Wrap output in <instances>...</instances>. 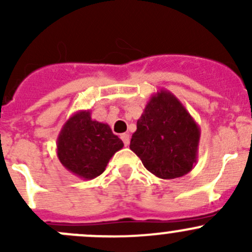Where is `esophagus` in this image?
Wrapping results in <instances>:
<instances>
[{"label": "esophagus", "instance_id": "esophagus-1", "mask_svg": "<svg viewBox=\"0 0 252 252\" xmlns=\"http://www.w3.org/2000/svg\"><path fill=\"white\" fill-rule=\"evenodd\" d=\"M121 139H122V140H123L124 145H126V146H128L129 141H130V135H129L128 133H123L121 135Z\"/></svg>", "mask_w": 252, "mask_h": 252}]
</instances>
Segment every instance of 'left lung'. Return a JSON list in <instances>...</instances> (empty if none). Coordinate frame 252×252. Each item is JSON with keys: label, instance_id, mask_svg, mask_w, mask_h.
Listing matches in <instances>:
<instances>
[{"label": "left lung", "instance_id": "obj_1", "mask_svg": "<svg viewBox=\"0 0 252 252\" xmlns=\"http://www.w3.org/2000/svg\"><path fill=\"white\" fill-rule=\"evenodd\" d=\"M200 135V126L183 103L161 89L150 97L136 122L130 150L152 174L174 179L189 173L196 163Z\"/></svg>", "mask_w": 252, "mask_h": 252}]
</instances>
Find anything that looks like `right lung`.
I'll return each instance as SVG.
<instances>
[{
	"mask_svg": "<svg viewBox=\"0 0 252 252\" xmlns=\"http://www.w3.org/2000/svg\"><path fill=\"white\" fill-rule=\"evenodd\" d=\"M124 146L108 124L94 121L90 111H78L63 124L57 156L67 171L90 180L103 173L114 154Z\"/></svg>",
	"mask_w": 252,
	"mask_h": 252,
	"instance_id": "right-lung-1",
	"label": "right lung"
}]
</instances>
